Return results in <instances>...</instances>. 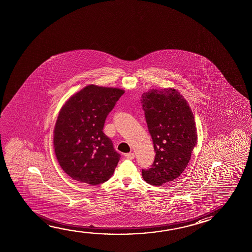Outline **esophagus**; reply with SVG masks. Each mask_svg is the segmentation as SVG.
Here are the masks:
<instances>
[{
  "mask_svg": "<svg viewBox=\"0 0 252 252\" xmlns=\"http://www.w3.org/2000/svg\"><path fill=\"white\" fill-rule=\"evenodd\" d=\"M125 156H126V158L127 159H133V158H135V155H134L133 153H129V154H126Z\"/></svg>",
  "mask_w": 252,
  "mask_h": 252,
  "instance_id": "34e87169",
  "label": "esophagus"
}]
</instances>
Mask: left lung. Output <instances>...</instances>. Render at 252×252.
<instances>
[{
	"label": "left lung",
	"mask_w": 252,
	"mask_h": 252,
	"mask_svg": "<svg viewBox=\"0 0 252 252\" xmlns=\"http://www.w3.org/2000/svg\"><path fill=\"white\" fill-rule=\"evenodd\" d=\"M141 103L156 153L142 177L150 185L160 186L185 171L197 144L196 123L189 104L174 88L149 90L143 94Z\"/></svg>",
	"instance_id": "8db88e82"
}]
</instances>
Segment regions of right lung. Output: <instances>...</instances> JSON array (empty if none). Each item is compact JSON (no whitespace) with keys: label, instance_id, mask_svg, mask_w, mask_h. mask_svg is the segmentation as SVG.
Listing matches in <instances>:
<instances>
[{"label":"right lung","instance_id":"right-lung-1","mask_svg":"<svg viewBox=\"0 0 252 252\" xmlns=\"http://www.w3.org/2000/svg\"><path fill=\"white\" fill-rule=\"evenodd\" d=\"M124 93L89 85L62 106L54 130V148L62 170L74 180L97 186L113 176L121 155L103 127Z\"/></svg>","mask_w":252,"mask_h":252}]
</instances>
